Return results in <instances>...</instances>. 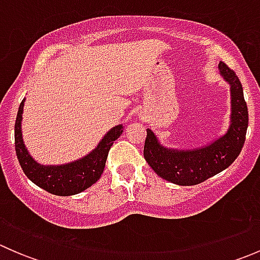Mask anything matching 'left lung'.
Segmentation results:
<instances>
[{
  "label": "left lung",
  "instance_id": "1",
  "mask_svg": "<svg viewBox=\"0 0 260 260\" xmlns=\"http://www.w3.org/2000/svg\"><path fill=\"white\" fill-rule=\"evenodd\" d=\"M220 74L230 84L232 124L222 137L211 145L190 151H177L161 146L151 129L145 141L146 161L162 179L181 186L204 182L229 167L235 161L245 142L248 128V107L243 86L234 70L220 61Z\"/></svg>",
  "mask_w": 260,
  "mask_h": 260
}]
</instances>
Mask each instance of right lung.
Masks as SVG:
<instances>
[{
  "label": "right lung",
  "mask_w": 260,
  "mask_h": 260,
  "mask_svg": "<svg viewBox=\"0 0 260 260\" xmlns=\"http://www.w3.org/2000/svg\"><path fill=\"white\" fill-rule=\"evenodd\" d=\"M23 99L18 107L15 123V148L21 169L26 176L39 187L57 196H70L90 187L102 176L106 167L107 157L114 141L122 135V124L115 125L103 137L98 147L83 158L61 166H41L28 154L22 141Z\"/></svg>",
  "instance_id": "right-lung-1"
}]
</instances>
